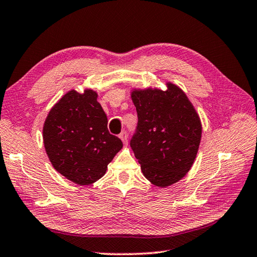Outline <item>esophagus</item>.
Masks as SVG:
<instances>
[{"instance_id":"esophagus-1","label":"esophagus","mask_w":257,"mask_h":257,"mask_svg":"<svg viewBox=\"0 0 257 257\" xmlns=\"http://www.w3.org/2000/svg\"><path fill=\"white\" fill-rule=\"evenodd\" d=\"M119 138H120V140L122 141V143L124 144V146H127V143H128V135H127L126 131H122V133L119 135Z\"/></svg>"}]
</instances>
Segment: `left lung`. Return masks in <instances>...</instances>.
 <instances>
[{"label":"left lung","mask_w":257,"mask_h":257,"mask_svg":"<svg viewBox=\"0 0 257 257\" xmlns=\"http://www.w3.org/2000/svg\"><path fill=\"white\" fill-rule=\"evenodd\" d=\"M166 90L134 88L130 91L138 113V130L130 147L143 176L152 185L166 188L191 169L202 138L200 116L178 85Z\"/></svg>","instance_id":"left-lung-1"}]
</instances>
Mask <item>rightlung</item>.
Here are the masks:
<instances>
[{
    "label": "right lung",
    "instance_id": "obj_1",
    "mask_svg": "<svg viewBox=\"0 0 257 257\" xmlns=\"http://www.w3.org/2000/svg\"><path fill=\"white\" fill-rule=\"evenodd\" d=\"M49 160L57 173L78 186L101 179L122 148L107 130V117L97 92L71 89L49 111L42 129Z\"/></svg>",
    "mask_w": 257,
    "mask_h": 257
}]
</instances>
